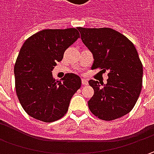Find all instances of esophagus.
I'll list each match as a JSON object with an SVG mask.
<instances>
[{
	"mask_svg": "<svg viewBox=\"0 0 154 154\" xmlns=\"http://www.w3.org/2000/svg\"><path fill=\"white\" fill-rule=\"evenodd\" d=\"M81 83H82V85H84V86H87V85H88V80H86V79H82V80H81Z\"/></svg>",
	"mask_w": 154,
	"mask_h": 154,
	"instance_id": "34e87169",
	"label": "esophagus"
}]
</instances>
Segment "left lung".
<instances>
[{
	"label": "left lung",
	"mask_w": 154,
	"mask_h": 154,
	"mask_svg": "<svg viewBox=\"0 0 154 154\" xmlns=\"http://www.w3.org/2000/svg\"><path fill=\"white\" fill-rule=\"evenodd\" d=\"M83 44L92 52V69L108 73L107 83L89 80L94 94L88 101L92 114L111 121L131 111L142 87L143 68L133 43L111 28L79 27Z\"/></svg>",
	"instance_id": "1"
}]
</instances>
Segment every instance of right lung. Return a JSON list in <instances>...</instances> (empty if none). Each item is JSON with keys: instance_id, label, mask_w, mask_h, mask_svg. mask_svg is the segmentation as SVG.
Returning <instances> with one entry per match:
<instances>
[{"instance_id": "right-lung-1", "label": "right lung", "mask_w": 154, "mask_h": 154, "mask_svg": "<svg viewBox=\"0 0 154 154\" xmlns=\"http://www.w3.org/2000/svg\"><path fill=\"white\" fill-rule=\"evenodd\" d=\"M79 38L75 28L46 29L33 34L21 47L14 65L15 89L21 106L33 118L51 122L67 113L81 80L77 74H66L59 81L52 70Z\"/></svg>"}]
</instances>
